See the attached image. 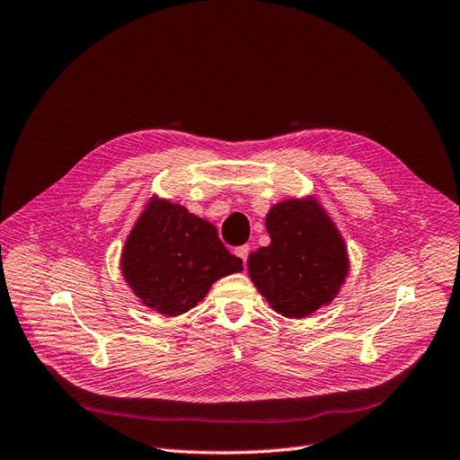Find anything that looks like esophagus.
<instances>
[{"instance_id":"34e87169","label":"esophagus","mask_w":460,"mask_h":460,"mask_svg":"<svg viewBox=\"0 0 460 460\" xmlns=\"http://www.w3.org/2000/svg\"><path fill=\"white\" fill-rule=\"evenodd\" d=\"M234 253L243 259V261L246 263V259H248V255H250V246L248 244H244V246H238L236 250H234Z\"/></svg>"}]
</instances>
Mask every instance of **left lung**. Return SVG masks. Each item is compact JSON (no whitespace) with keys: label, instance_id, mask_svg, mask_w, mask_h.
<instances>
[{"label":"left lung","instance_id":"left-lung-1","mask_svg":"<svg viewBox=\"0 0 460 460\" xmlns=\"http://www.w3.org/2000/svg\"><path fill=\"white\" fill-rule=\"evenodd\" d=\"M270 244L252 252L248 274L272 310L303 319L332 303L349 272L348 248L315 199H286L265 219Z\"/></svg>","mask_w":460,"mask_h":460}]
</instances>
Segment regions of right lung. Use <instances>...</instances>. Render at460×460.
<instances>
[{
  "label": "right lung",
  "instance_id": "obj_1",
  "mask_svg": "<svg viewBox=\"0 0 460 460\" xmlns=\"http://www.w3.org/2000/svg\"><path fill=\"white\" fill-rule=\"evenodd\" d=\"M119 269L145 306L172 317L203 301L216 279L241 272L243 259L207 219L152 197L126 238Z\"/></svg>",
  "mask_w": 460,
  "mask_h": 460
}]
</instances>
